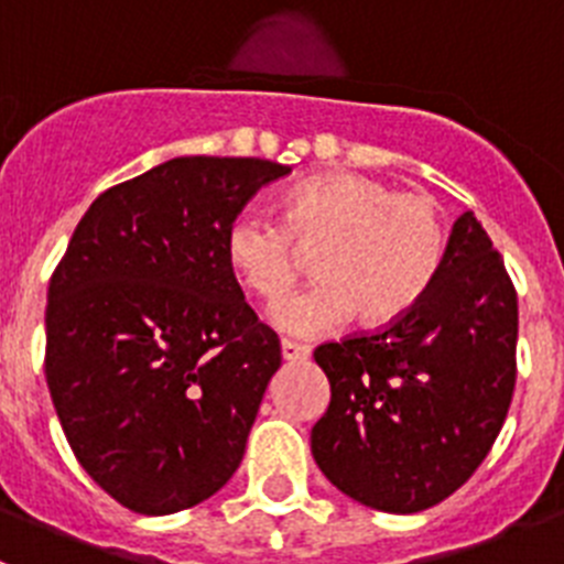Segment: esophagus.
<instances>
[{"label":"esophagus","instance_id":"34e87169","mask_svg":"<svg viewBox=\"0 0 564 564\" xmlns=\"http://www.w3.org/2000/svg\"><path fill=\"white\" fill-rule=\"evenodd\" d=\"M307 356H311V347H307V344L282 338V358H285V361H305Z\"/></svg>","mask_w":564,"mask_h":564}]
</instances>
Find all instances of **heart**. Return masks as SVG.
<instances>
[{"label":"heart","mask_w":564,"mask_h":564,"mask_svg":"<svg viewBox=\"0 0 564 564\" xmlns=\"http://www.w3.org/2000/svg\"><path fill=\"white\" fill-rule=\"evenodd\" d=\"M312 250L311 286L276 299L268 318L291 336H325L358 316L364 327L392 325L432 285L446 248L437 203L398 194L364 174L333 172L296 183L282 197V220L237 214L226 234L228 265L259 299H273Z\"/></svg>","instance_id":"heart-1"}]
</instances>
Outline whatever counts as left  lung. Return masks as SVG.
<instances>
[{"instance_id": "left-lung-1", "label": "left lung", "mask_w": 564, "mask_h": 564, "mask_svg": "<svg viewBox=\"0 0 564 564\" xmlns=\"http://www.w3.org/2000/svg\"><path fill=\"white\" fill-rule=\"evenodd\" d=\"M313 358L330 406L311 452L338 491L390 514L455 495L495 446L517 381V291L475 214L457 217L410 313Z\"/></svg>"}]
</instances>
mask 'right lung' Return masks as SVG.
I'll return each instance as SVG.
<instances>
[{"mask_svg":"<svg viewBox=\"0 0 564 564\" xmlns=\"http://www.w3.org/2000/svg\"><path fill=\"white\" fill-rule=\"evenodd\" d=\"M291 172L259 158H174L107 188L47 291L50 398L69 449L134 514L220 491L282 364L237 285L226 234Z\"/></svg>","mask_w":564,"mask_h":564,"instance_id":"obj_1","label":"right lung"}]
</instances>
